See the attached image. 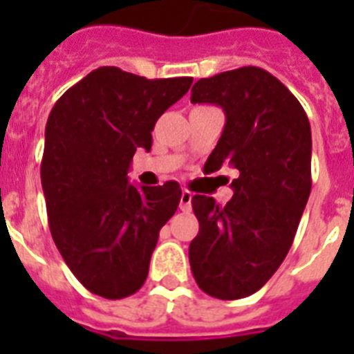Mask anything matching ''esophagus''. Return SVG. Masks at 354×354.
Wrapping results in <instances>:
<instances>
[{
  "instance_id": "obj_1",
  "label": "esophagus",
  "mask_w": 354,
  "mask_h": 354,
  "mask_svg": "<svg viewBox=\"0 0 354 354\" xmlns=\"http://www.w3.org/2000/svg\"><path fill=\"white\" fill-rule=\"evenodd\" d=\"M191 200H193V193H189V191H182V196H180V209L183 213H189L191 211Z\"/></svg>"
}]
</instances>
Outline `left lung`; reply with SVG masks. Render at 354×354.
I'll return each mask as SVG.
<instances>
[{
  "label": "left lung",
  "mask_w": 354,
  "mask_h": 354,
  "mask_svg": "<svg viewBox=\"0 0 354 354\" xmlns=\"http://www.w3.org/2000/svg\"><path fill=\"white\" fill-rule=\"evenodd\" d=\"M191 102L226 113L204 172L227 161L239 176L224 207L204 194L191 200L200 232L189 244V263L205 294L241 299L275 274L294 242L313 187L310 122L288 88L255 66L200 79Z\"/></svg>",
  "instance_id": "obj_1"
}]
</instances>
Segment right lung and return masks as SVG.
Wrapping results in <instances>:
<instances>
[{
    "mask_svg": "<svg viewBox=\"0 0 354 354\" xmlns=\"http://www.w3.org/2000/svg\"><path fill=\"white\" fill-rule=\"evenodd\" d=\"M191 77L149 80L104 66L69 88L46 124L41 187L58 252L97 296L122 299L149 275L160 230L178 209V182L128 183L138 149L150 150L156 121Z\"/></svg>",
    "mask_w": 354,
    "mask_h": 354,
    "instance_id": "add662e5",
    "label": "right lung"
}]
</instances>
